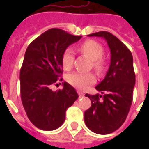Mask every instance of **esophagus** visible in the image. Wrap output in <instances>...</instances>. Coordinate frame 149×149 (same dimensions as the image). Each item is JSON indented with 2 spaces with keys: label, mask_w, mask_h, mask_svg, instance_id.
I'll return each mask as SVG.
<instances>
[{
  "label": "esophagus",
  "mask_w": 149,
  "mask_h": 149,
  "mask_svg": "<svg viewBox=\"0 0 149 149\" xmlns=\"http://www.w3.org/2000/svg\"><path fill=\"white\" fill-rule=\"evenodd\" d=\"M77 93H78V94H79V97H82L84 96V94L82 92H81V91H77Z\"/></svg>",
  "instance_id": "34e87169"
}]
</instances>
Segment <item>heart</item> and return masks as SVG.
I'll return each instance as SVG.
<instances>
[{
	"label": "heart",
	"mask_w": 149,
	"mask_h": 149,
	"mask_svg": "<svg viewBox=\"0 0 149 149\" xmlns=\"http://www.w3.org/2000/svg\"><path fill=\"white\" fill-rule=\"evenodd\" d=\"M79 49L83 54L86 55L93 61V65L97 71H101L104 68V61L101 57L104 55V49L102 45L97 41L88 40L82 43ZM63 68L68 70L72 67L74 61V54L71 49H67L62 55ZM67 81L75 88L79 89H86L90 84H93L96 78L92 73H84L81 72H73L67 77Z\"/></svg>",
	"instance_id": "heart-1"
}]
</instances>
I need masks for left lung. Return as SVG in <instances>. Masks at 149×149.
Segmentation results:
<instances>
[{"instance_id": "left-lung-1", "label": "left lung", "mask_w": 149, "mask_h": 149, "mask_svg": "<svg viewBox=\"0 0 149 149\" xmlns=\"http://www.w3.org/2000/svg\"><path fill=\"white\" fill-rule=\"evenodd\" d=\"M88 36L105 39L111 61L104 79L95 87L102 95L85 94L92 105L84 112V122L95 133L109 134L124 124L132 105L136 82L133 59L130 50L109 32L101 31Z\"/></svg>"}]
</instances>
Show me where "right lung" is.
Instances as JSON below:
<instances>
[{
  "mask_svg": "<svg viewBox=\"0 0 149 149\" xmlns=\"http://www.w3.org/2000/svg\"><path fill=\"white\" fill-rule=\"evenodd\" d=\"M81 36L60 29H49L28 46L20 72L21 97L25 112L41 130L58 128L65 120V112L78 98L75 88L67 82L63 89L52 91L62 81V55Z\"/></svg>",
  "mask_w": 149,
  "mask_h": 149,
  "instance_id": "obj_1",
  "label": "right lung"
}]
</instances>
